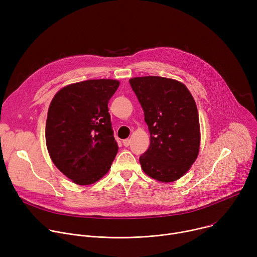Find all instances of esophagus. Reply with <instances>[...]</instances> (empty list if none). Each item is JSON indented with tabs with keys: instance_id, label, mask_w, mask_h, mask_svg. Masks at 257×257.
<instances>
[{
	"instance_id": "34e87169",
	"label": "esophagus",
	"mask_w": 257,
	"mask_h": 257,
	"mask_svg": "<svg viewBox=\"0 0 257 257\" xmlns=\"http://www.w3.org/2000/svg\"><path fill=\"white\" fill-rule=\"evenodd\" d=\"M123 146L126 147V148L129 147V146H130V139H128V138H127V139H124V141H123Z\"/></svg>"
}]
</instances>
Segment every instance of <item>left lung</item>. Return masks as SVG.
Listing matches in <instances>:
<instances>
[{
	"instance_id": "8db88e82",
	"label": "left lung",
	"mask_w": 257,
	"mask_h": 257,
	"mask_svg": "<svg viewBox=\"0 0 257 257\" xmlns=\"http://www.w3.org/2000/svg\"><path fill=\"white\" fill-rule=\"evenodd\" d=\"M145 111L151 133L148 151L139 162L152 178L171 182L188 172L200 149V124L196 102L182 83L162 77L129 80Z\"/></svg>"
}]
</instances>
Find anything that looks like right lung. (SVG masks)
Masks as SVG:
<instances>
[{"instance_id": "add662e5", "label": "right lung", "mask_w": 257, "mask_h": 257, "mask_svg": "<svg viewBox=\"0 0 257 257\" xmlns=\"http://www.w3.org/2000/svg\"><path fill=\"white\" fill-rule=\"evenodd\" d=\"M119 85L108 79L71 84L50 103L46 145L54 165L77 184L99 180L118 153L107 104Z\"/></svg>"}]
</instances>
